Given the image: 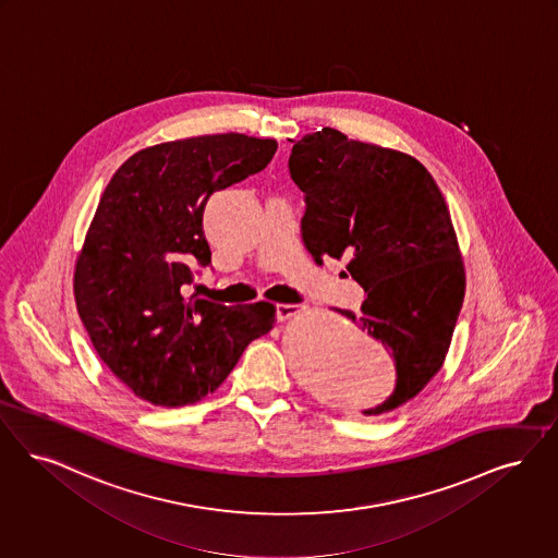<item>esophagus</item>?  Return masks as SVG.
Returning a JSON list of instances; mask_svg holds the SVG:
<instances>
[{
  "label": "esophagus",
  "mask_w": 558,
  "mask_h": 558,
  "mask_svg": "<svg viewBox=\"0 0 558 558\" xmlns=\"http://www.w3.org/2000/svg\"><path fill=\"white\" fill-rule=\"evenodd\" d=\"M274 310H276V317H278V319H287V317H290V315H294V313L299 312V310H301V305L278 303Z\"/></svg>",
  "instance_id": "1"
}]
</instances>
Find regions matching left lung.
I'll list each match as a JSON object with an SVG mask.
<instances>
[{
  "mask_svg": "<svg viewBox=\"0 0 558 558\" xmlns=\"http://www.w3.org/2000/svg\"><path fill=\"white\" fill-rule=\"evenodd\" d=\"M290 179L305 195L301 236L315 264L342 255L365 290L344 310L395 363L392 392L363 415L413 399L440 369L465 296V271L445 197L415 157L335 129L292 145Z\"/></svg>",
  "mask_w": 558,
  "mask_h": 558,
  "instance_id": "left-lung-1",
  "label": "left lung"
}]
</instances>
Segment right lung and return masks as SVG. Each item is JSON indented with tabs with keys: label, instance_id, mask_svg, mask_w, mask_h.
Returning <instances> with one entry per match:
<instances>
[{
	"label": "right lung",
	"instance_id": "add662e5",
	"mask_svg": "<svg viewBox=\"0 0 558 558\" xmlns=\"http://www.w3.org/2000/svg\"><path fill=\"white\" fill-rule=\"evenodd\" d=\"M274 138L228 133L147 147L113 174L76 262L74 294L90 342L143 401L197 402L274 324V305L186 296L211 266L209 197L262 172Z\"/></svg>",
	"mask_w": 558,
	"mask_h": 558
}]
</instances>
